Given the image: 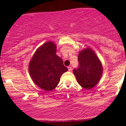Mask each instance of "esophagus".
I'll use <instances>...</instances> for the list:
<instances>
[{"mask_svg":"<svg viewBox=\"0 0 126 126\" xmlns=\"http://www.w3.org/2000/svg\"><path fill=\"white\" fill-rule=\"evenodd\" d=\"M68 70H69V71H72V67L70 66H68Z\"/></svg>","mask_w":126,"mask_h":126,"instance_id":"esophagus-1","label":"esophagus"}]
</instances>
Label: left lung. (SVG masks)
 I'll return each instance as SVG.
<instances>
[{
  "label": "left lung",
  "mask_w": 126,
  "mask_h": 126,
  "mask_svg": "<svg viewBox=\"0 0 126 126\" xmlns=\"http://www.w3.org/2000/svg\"><path fill=\"white\" fill-rule=\"evenodd\" d=\"M79 67L73 70L79 84L86 90L97 85L102 74L103 68L94 52L87 47L81 50L78 55Z\"/></svg>",
  "instance_id": "1"
}]
</instances>
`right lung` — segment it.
<instances>
[{
  "instance_id": "1",
  "label": "right lung",
  "mask_w": 126,
  "mask_h": 126,
  "mask_svg": "<svg viewBox=\"0 0 126 126\" xmlns=\"http://www.w3.org/2000/svg\"><path fill=\"white\" fill-rule=\"evenodd\" d=\"M56 50L54 43L46 42L36 50L29 63V71L32 80L47 91L55 88L61 76L68 71L63 60L56 54Z\"/></svg>"
}]
</instances>
